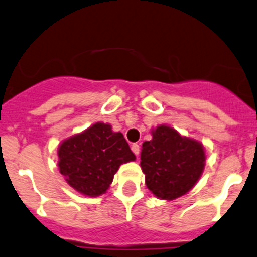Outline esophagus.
Returning a JSON list of instances; mask_svg holds the SVG:
<instances>
[{
  "label": "esophagus",
  "mask_w": 257,
  "mask_h": 257,
  "mask_svg": "<svg viewBox=\"0 0 257 257\" xmlns=\"http://www.w3.org/2000/svg\"><path fill=\"white\" fill-rule=\"evenodd\" d=\"M131 150H132V152L135 153V155L137 156V157H139V155H140V145H137V144H134L131 146Z\"/></svg>",
  "instance_id": "1"
}]
</instances>
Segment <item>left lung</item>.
Returning <instances> with one entry per match:
<instances>
[{
    "mask_svg": "<svg viewBox=\"0 0 257 257\" xmlns=\"http://www.w3.org/2000/svg\"><path fill=\"white\" fill-rule=\"evenodd\" d=\"M140 165L146 186L156 197L176 199L189 192L202 176L204 148L200 142L161 125L152 131V140L142 144Z\"/></svg>",
    "mask_w": 257,
    "mask_h": 257,
    "instance_id": "8db88e82",
    "label": "left lung"
}]
</instances>
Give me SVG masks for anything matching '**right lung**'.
<instances>
[{
  "mask_svg": "<svg viewBox=\"0 0 257 257\" xmlns=\"http://www.w3.org/2000/svg\"><path fill=\"white\" fill-rule=\"evenodd\" d=\"M58 157V167L65 181L89 197L104 194L118 167L136 160L123 135L102 122L65 140Z\"/></svg>",
  "mask_w": 257,
  "mask_h": 257,
  "instance_id": "add662e5",
  "label": "right lung"
}]
</instances>
